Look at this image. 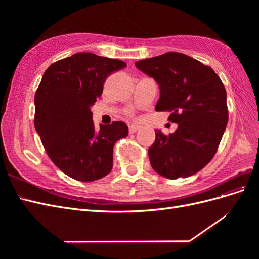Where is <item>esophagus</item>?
<instances>
[{
  "label": "esophagus",
  "instance_id": "obj_1",
  "mask_svg": "<svg viewBox=\"0 0 259 259\" xmlns=\"http://www.w3.org/2000/svg\"><path fill=\"white\" fill-rule=\"evenodd\" d=\"M140 128H142V126H140V125H134V124L130 125V133H131V134H134V133H136Z\"/></svg>",
  "mask_w": 259,
  "mask_h": 259
}]
</instances>
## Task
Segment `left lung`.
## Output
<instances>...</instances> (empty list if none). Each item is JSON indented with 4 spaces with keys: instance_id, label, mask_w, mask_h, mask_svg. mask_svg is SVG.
Instances as JSON below:
<instances>
[{
    "instance_id": "8db88e82",
    "label": "left lung",
    "mask_w": 259,
    "mask_h": 259,
    "mask_svg": "<svg viewBox=\"0 0 259 259\" xmlns=\"http://www.w3.org/2000/svg\"><path fill=\"white\" fill-rule=\"evenodd\" d=\"M135 66L158 83L155 111H169L177 130H155L148 150L152 168L169 179L189 177L213 159L228 123L227 93L210 67L182 53L169 52Z\"/></svg>"
}]
</instances>
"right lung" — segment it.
Wrapping results in <instances>:
<instances>
[{
    "mask_svg": "<svg viewBox=\"0 0 259 259\" xmlns=\"http://www.w3.org/2000/svg\"><path fill=\"white\" fill-rule=\"evenodd\" d=\"M125 67L122 60L77 53L44 72L34 96V127L50 159L69 177L94 182L111 171L113 146L128 127L115 121L96 131L91 108L107 77Z\"/></svg>",
    "mask_w": 259,
    "mask_h": 259,
    "instance_id": "right-lung-1",
    "label": "right lung"
}]
</instances>
